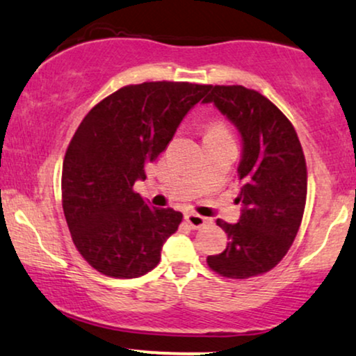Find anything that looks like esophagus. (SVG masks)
I'll return each mask as SVG.
<instances>
[{
    "label": "esophagus",
    "mask_w": 356,
    "mask_h": 356,
    "mask_svg": "<svg viewBox=\"0 0 356 356\" xmlns=\"http://www.w3.org/2000/svg\"><path fill=\"white\" fill-rule=\"evenodd\" d=\"M186 222L192 227V229H200V227H204V225L209 224V219H207V217L199 216V213L187 212L186 213Z\"/></svg>",
    "instance_id": "34e87169"
}]
</instances>
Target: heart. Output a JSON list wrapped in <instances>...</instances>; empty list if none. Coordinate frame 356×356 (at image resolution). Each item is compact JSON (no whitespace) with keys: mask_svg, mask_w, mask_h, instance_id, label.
<instances>
[{"mask_svg":"<svg viewBox=\"0 0 356 356\" xmlns=\"http://www.w3.org/2000/svg\"><path fill=\"white\" fill-rule=\"evenodd\" d=\"M212 136H230L229 127L225 126V122L222 121L209 122L207 127H205V137H212Z\"/></svg>","mask_w":356,"mask_h":356,"instance_id":"heart-1","label":"heart"}]
</instances>
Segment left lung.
Segmentation results:
<instances>
[{
  "label": "left lung",
  "instance_id": "left-lung-1",
  "mask_svg": "<svg viewBox=\"0 0 356 356\" xmlns=\"http://www.w3.org/2000/svg\"><path fill=\"white\" fill-rule=\"evenodd\" d=\"M204 102H213L237 126L243 152L241 220L227 224L229 243L207 265L225 278L264 275L280 264L300 229L307 202V162L289 118L259 91L243 86H209Z\"/></svg>",
  "mask_w": 356,
  "mask_h": 356
}]
</instances>
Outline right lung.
<instances>
[{
  "label": "right lung",
  "instance_id": "1",
  "mask_svg": "<svg viewBox=\"0 0 356 356\" xmlns=\"http://www.w3.org/2000/svg\"><path fill=\"white\" fill-rule=\"evenodd\" d=\"M207 91L174 81L124 86L76 129L63 162V211L78 252L102 275L136 278L159 264L182 213L149 207L134 182Z\"/></svg>",
  "mask_w": 356,
  "mask_h": 356
}]
</instances>
